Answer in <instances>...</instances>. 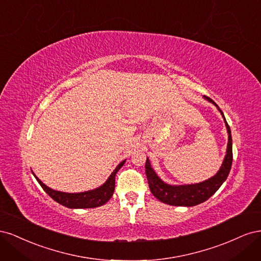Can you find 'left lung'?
Returning a JSON list of instances; mask_svg holds the SVG:
<instances>
[{
    "label": "left lung",
    "mask_w": 261,
    "mask_h": 261,
    "mask_svg": "<svg viewBox=\"0 0 261 261\" xmlns=\"http://www.w3.org/2000/svg\"><path fill=\"white\" fill-rule=\"evenodd\" d=\"M207 101L215 105L219 112L222 115L226 130L228 134L227 147H226V154L224 160L221 164V168L216 173L215 176H212L206 180L200 181L197 184H188V185H170L163 181L159 176L156 175L155 171L152 169L151 163L147 158L146 161V175L148 178L149 188L151 191L152 195L156 199H159L161 202L171 204V206H179V207H194L203 201L209 199L210 197L215 194L220 186L222 185L225 179L227 178L228 173H230L232 161H233V152H232V136L231 129L228 126L223 112L221 111L220 108L217 106L215 101H212L209 97L203 96Z\"/></svg>",
    "instance_id": "8db88e82"
}]
</instances>
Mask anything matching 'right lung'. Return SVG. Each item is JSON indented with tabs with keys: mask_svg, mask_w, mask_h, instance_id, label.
Listing matches in <instances>:
<instances>
[{
	"mask_svg": "<svg viewBox=\"0 0 261 261\" xmlns=\"http://www.w3.org/2000/svg\"><path fill=\"white\" fill-rule=\"evenodd\" d=\"M125 161L126 160L122 161L117 165L103 185H101L98 188H94L92 191H87L83 193H64L60 191H54V189L43 184L42 181L34 174V172L33 174L38 180V183L40 184L41 187L43 188V191L48 194L53 200L59 202L60 204H62V206L70 208V209L96 208L108 202L110 198L112 197L114 193V187H115V175L117 171L123 167Z\"/></svg>",
	"mask_w": 261,
	"mask_h": 261,
	"instance_id": "add662e5",
	"label": "right lung"
}]
</instances>
